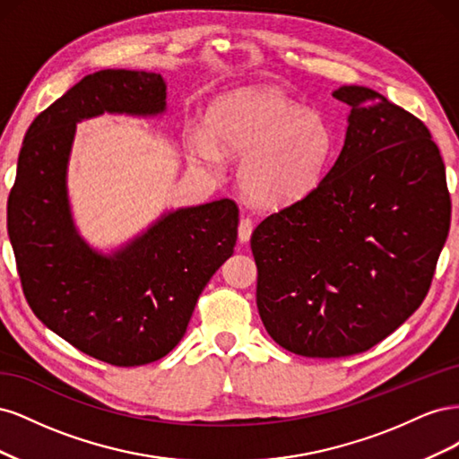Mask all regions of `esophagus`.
<instances>
[{
	"instance_id": "34e87169",
	"label": "esophagus",
	"mask_w": 459,
	"mask_h": 459,
	"mask_svg": "<svg viewBox=\"0 0 459 459\" xmlns=\"http://www.w3.org/2000/svg\"><path fill=\"white\" fill-rule=\"evenodd\" d=\"M238 233H239V241L241 243H247L248 239H251V235H253V220L251 218H241Z\"/></svg>"
}]
</instances>
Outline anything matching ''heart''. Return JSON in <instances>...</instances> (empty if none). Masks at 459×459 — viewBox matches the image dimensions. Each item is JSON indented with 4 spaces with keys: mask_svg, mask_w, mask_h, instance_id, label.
<instances>
[{
    "mask_svg": "<svg viewBox=\"0 0 459 459\" xmlns=\"http://www.w3.org/2000/svg\"><path fill=\"white\" fill-rule=\"evenodd\" d=\"M243 157L239 186L255 204L299 203L324 182L337 135L317 110H304L272 88H243L216 97L206 110V132L189 135L191 155L218 166L221 152Z\"/></svg>",
    "mask_w": 459,
    "mask_h": 459,
    "instance_id": "heart-1",
    "label": "heart"
}]
</instances>
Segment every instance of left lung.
<instances>
[{
  "label": "left lung",
  "mask_w": 459,
  "mask_h": 459,
  "mask_svg": "<svg viewBox=\"0 0 459 459\" xmlns=\"http://www.w3.org/2000/svg\"><path fill=\"white\" fill-rule=\"evenodd\" d=\"M344 145L307 199L253 231L256 307L285 351H369L421 307L450 230L446 169L425 124L364 86H342Z\"/></svg>",
  "instance_id": "1"
}]
</instances>
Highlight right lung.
Masks as SVG:
<instances>
[{"label": "right lung", "mask_w": 459, "mask_h": 459, "mask_svg": "<svg viewBox=\"0 0 459 459\" xmlns=\"http://www.w3.org/2000/svg\"><path fill=\"white\" fill-rule=\"evenodd\" d=\"M164 110L166 82L157 73L84 76L30 124L7 201V233L32 312L74 349L118 368L157 362L182 341L199 295L238 241L231 199L166 212L113 255L78 233L66 189L76 124Z\"/></svg>", "instance_id": "right-lung-1"}]
</instances>
